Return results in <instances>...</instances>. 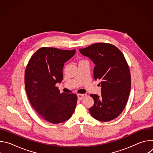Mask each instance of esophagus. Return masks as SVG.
<instances>
[{"mask_svg": "<svg viewBox=\"0 0 153 153\" xmlns=\"http://www.w3.org/2000/svg\"><path fill=\"white\" fill-rule=\"evenodd\" d=\"M86 96V94H77V98L79 100H82Z\"/></svg>", "mask_w": 153, "mask_h": 153, "instance_id": "34e87169", "label": "esophagus"}]
</instances>
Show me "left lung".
<instances>
[{
	"label": "left lung",
	"mask_w": 153,
	"mask_h": 153,
	"mask_svg": "<svg viewBox=\"0 0 153 153\" xmlns=\"http://www.w3.org/2000/svg\"><path fill=\"white\" fill-rule=\"evenodd\" d=\"M79 51L95 64L94 79L100 81V96L90 94L94 99L90 114L102 122L114 119L124 110L131 90V74L123 54L107 43H94Z\"/></svg>",
	"instance_id": "1"
}]
</instances>
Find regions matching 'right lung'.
Here are the masks:
<instances>
[{
    "instance_id": "add662e5",
    "label": "right lung",
    "mask_w": 153,
    "mask_h": 153,
    "mask_svg": "<svg viewBox=\"0 0 153 153\" xmlns=\"http://www.w3.org/2000/svg\"><path fill=\"white\" fill-rule=\"evenodd\" d=\"M75 53V49L42 47L32 56L27 66L25 86L28 98L36 111L50 123L67 120L75 110L77 95L60 93L56 86L62 81L65 62Z\"/></svg>"
}]
</instances>
